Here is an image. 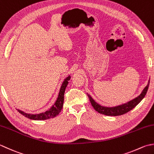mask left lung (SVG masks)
Returning a JSON list of instances; mask_svg holds the SVG:
<instances>
[{"label":"left lung","mask_w":154,"mask_h":154,"mask_svg":"<svg viewBox=\"0 0 154 154\" xmlns=\"http://www.w3.org/2000/svg\"><path fill=\"white\" fill-rule=\"evenodd\" d=\"M149 84V80H148L147 86L144 88L142 93H141L139 96H137L136 98L130 100L129 102L124 103L123 104L114 106V107H106V106H101L98 103H97L95 100L92 98V96H90V94H87L91 102V104H92V107L96 112H98L100 114H102L106 116H116L123 115L136 107V106L142 101L144 97H145L147 93V91L148 90Z\"/></svg>","instance_id":"8db88e82"}]
</instances>
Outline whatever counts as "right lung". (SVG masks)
Wrapping results in <instances>:
<instances>
[{
    "instance_id": "add662e5",
    "label": "right lung",
    "mask_w": 154,
    "mask_h": 154,
    "mask_svg": "<svg viewBox=\"0 0 154 154\" xmlns=\"http://www.w3.org/2000/svg\"><path fill=\"white\" fill-rule=\"evenodd\" d=\"M71 78L70 76H68L64 79V82L62 84V86L60 89L58 98L56 99L55 103H54L52 107L48 109V110L46 111L45 112L40 113V114H27L24 112L18 109V111L21 114L24 116L25 117L30 119V120H47V119L54 118L56 116H58L60 112H61L62 107H63V103H64V95L65 92L66 88L68 81L70 80Z\"/></svg>"
}]
</instances>
